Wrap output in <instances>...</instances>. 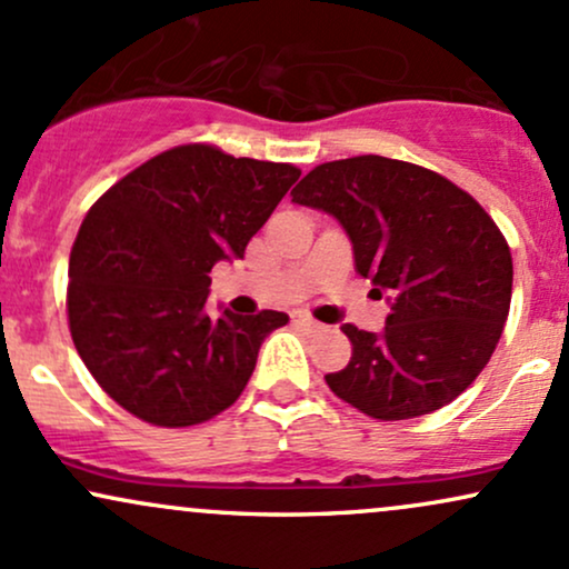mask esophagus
<instances>
[{
    "label": "esophagus",
    "mask_w": 569,
    "mask_h": 569,
    "mask_svg": "<svg viewBox=\"0 0 569 569\" xmlns=\"http://www.w3.org/2000/svg\"><path fill=\"white\" fill-rule=\"evenodd\" d=\"M293 323H297L299 329H305L307 335H316V331L321 329V323H318V321H312L310 316H297V318H293Z\"/></svg>",
    "instance_id": "esophagus-1"
}]
</instances>
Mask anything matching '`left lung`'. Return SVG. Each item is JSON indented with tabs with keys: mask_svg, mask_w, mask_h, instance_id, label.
Here are the masks:
<instances>
[{
	"mask_svg": "<svg viewBox=\"0 0 569 569\" xmlns=\"http://www.w3.org/2000/svg\"><path fill=\"white\" fill-rule=\"evenodd\" d=\"M291 200L342 224L356 270L390 305L380 335L342 326L352 358L326 375L329 388L375 420L455 401L487 367L511 307V251L485 208L443 176L380 154L323 162Z\"/></svg>",
	"mask_w": 569,
	"mask_h": 569,
	"instance_id": "obj_1",
	"label": "left lung"
}]
</instances>
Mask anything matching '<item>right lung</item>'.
Listing matches in <instances>:
<instances>
[{"mask_svg": "<svg viewBox=\"0 0 569 569\" xmlns=\"http://www.w3.org/2000/svg\"><path fill=\"white\" fill-rule=\"evenodd\" d=\"M299 168L187 143L117 181L69 259V329L96 382L143 422L187 428L238 401L286 312L208 316V272L243 259Z\"/></svg>", "mask_w": 569, "mask_h": 569, "instance_id": "1", "label": "right lung"}]
</instances>
